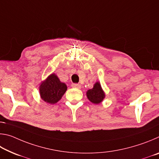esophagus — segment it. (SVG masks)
Listing matches in <instances>:
<instances>
[{"label":"esophagus","instance_id":"obj_1","mask_svg":"<svg viewBox=\"0 0 159 159\" xmlns=\"http://www.w3.org/2000/svg\"><path fill=\"white\" fill-rule=\"evenodd\" d=\"M71 86L73 88H79V89H80V88H81V85H80V84H78V83H73V84L71 85Z\"/></svg>","mask_w":159,"mask_h":159}]
</instances>
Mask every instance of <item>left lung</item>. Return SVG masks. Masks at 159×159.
Returning a JSON list of instances; mask_svg holds the SVG:
<instances>
[{
  "label": "left lung",
  "instance_id": "8db88e82",
  "mask_svg": "<svg viewBox=\"0 0 159 159\" xmlns=\"http://www.w3.org/2000/svg\"><path fill=\"white\" fill-rule=\"evenodd\" d=\"M87 97L89 100L94 104H99L103 100L105 95L102 90L100 83L97 82L93 86V88L88 90Z\"/></svg>",
  "mask_w": 159,
  "mask_h": 159
}]
</instances>
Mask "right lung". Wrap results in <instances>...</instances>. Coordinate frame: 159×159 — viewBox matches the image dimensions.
<instances>
[{
    "label": "right lung",
    "instance_id": "right-lung-1",
    "mask_svg": "<svg viewBox=\"0 0 159 159\" xmlns=\"http://www.w3.org/2000/svg\"><path fill=\"white\" fill-rule=\"evenodd\" d=\"M67 87L61 83L55 74H51L40 86V95L43 100L47 103L55 104L62 98Z\"/></svg>",
    "mask_w": 159,
    "mask_h": 159
}]
</instances>
